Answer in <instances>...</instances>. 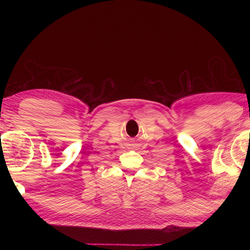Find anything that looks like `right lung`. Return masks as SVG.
Here are the masks:
<instances>
[{
    "label": "right lung",
    "instance_id": "obj_1",
    "mask_svg": "<svg viewBox=\"0 0 250 250\" xmlns=\"http://www.w3.org/2000/svg\"><path fill=\"white\" fill-rule=\"evenodd\" d=\"M0 134H1V133H0Z\"/></svg>",
    "mask_w": 250,
    "mask_h": 250
}]
</instances>
